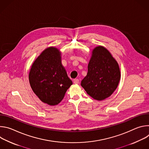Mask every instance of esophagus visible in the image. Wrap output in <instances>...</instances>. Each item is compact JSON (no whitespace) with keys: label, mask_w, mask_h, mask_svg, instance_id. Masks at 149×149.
<instances>
[{"label":"esophagus","mask_w":149,"mask_h":149,"mask_svg":"<svg viewBox=\"0 0 149 149\" xmlns=\"http://www.w3.org/2000/svg\"><path fill=\"white\" fill-rule=\"evenodd\" d=\"M79 81L78 79H74L73 80V82H74V84H78L79 83Z\"/></svg>","instance_id":"obj_1"}]
</instances>
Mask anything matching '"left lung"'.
<instances>
[{
  "mask_svg": "<svg viewBox=\"0 0 149 149\" xmlns=\"http://www.w3.org/2000/svg\"><path fill=\"white\" fill-rule=\"evenodd\" d=\"M120 77L116 60L105 48L98 46L92 51L87 74L82 80L81 85L90 96L100 101L113 93Z\"/></svg>",
  "mask_w": 149,
  "mask_h": 149,
  "instance_id": "8db88e82",
  "label": "left lung"
}]
</instances>
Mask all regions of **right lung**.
I'll return each instance as SVG.
<instances>
[{
    "instance_id": "right-lung-1",
    "label": "right lung",
    "mask_w": 149,
    "mask_h": 149,
    "mask_svg": "<svg viewBox=\"0 0 149 149\" xmlns=\"http://www.w3.org/2000/svg\"><path fill=\"white\" fill-rule=\"evenodd\" d=\"M61 53L55 47L45 49L32 63L29 74L31 87L44 103H59L72 84L61 63Z\"/></svg>"
}]
</instances>
